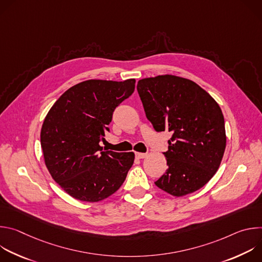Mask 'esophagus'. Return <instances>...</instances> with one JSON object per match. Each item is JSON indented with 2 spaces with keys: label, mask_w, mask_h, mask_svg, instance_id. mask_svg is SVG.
I'll list each match as a JSON object with an SVG mask.
<instances>
[{
  "label": "esophagus",
  "mask_w": 262,
  "mask_h": 262,
  "mask_svg": "<svg viewBox=\"0 0 262 262\" xmlns=\"http://www.w3.org/2000/svg\"><path fill=\"white\" fill-rule=\"evenodd\" d=\"M136 157L138 159H144L147 157V154H143V152H136Z\"/></svg>",
  "instance_id": "34e87169"
}]
</instances>
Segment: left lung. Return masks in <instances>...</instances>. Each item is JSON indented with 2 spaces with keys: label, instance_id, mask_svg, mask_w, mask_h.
<instances>
[{
  "label": "left lung",
  "instance_id": "8db88e82",
  "mask_svg": "<svg viewBox=\"0 0 262 262\" xmlns=\"http://www.w3.org/2000/svg\"><path fill=\"white\" fill-rule=\"evenodd\" d=\"M137 90L155 129L172 133L164 152L168 169L156 185L175 197L198 191L217 171L226 148L220 105L195 82L172 74L142 79Z\"/></svg>",
  "mask_w": 262,
  "mask_h": 262
}]
</instances>
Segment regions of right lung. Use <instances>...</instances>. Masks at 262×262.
<instances>
[{
  "label": "right lung",
  "instance_id": "obj_1",
  "mask_svg": "<svg viewBox=\"0 0 262 262\" xmlns=\"http://www.w3.org/2000/svg\"><path fill=\"white\" fill-rule=\"evenodd\" d=\"M135 79L88 80L66 90L47 114L40 142L53 179L74 199L98 202L119 190L134 152L103 150L113 112L135 91Z\"/></svg>",
  "mask_w": 262,
  "mask_h": 262
}]
</instances>
